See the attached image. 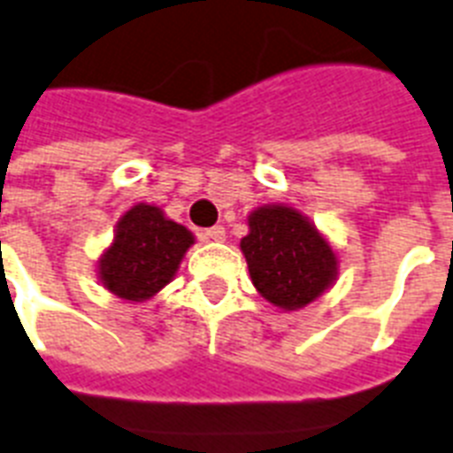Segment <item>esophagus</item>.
I'll return each mask as SVG.
<instances>
[{"mask_svg": "<svg viewBox=\"0 0 453 453\" xmlns=\"http://www.w3.org/2000/svg\"><path fill=\"white\" fill-rule=\"evenodd\" d=\"M201 238H203V241H215V243H222L224 238H226V231H224V226H212V229L201 231Z\"/></svg>", "mask_w": 453, "mask_h": 453, "instance_id": "obj_1", "label": "esophagus"}]
</instances>
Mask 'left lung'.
I'll return each mask as SVG.
<instances>
[{
    "instance_id": "obj_1",
    "label": "left lung",
    "mask_w": 453,
    "mask_h": 453,
    "mask_svg": "<svg viewBox=\"0 0 453 453\" xmlns=\"http://www.w3.org/2000/svg\"><path fill=\"white\" fill-rule=\"evenodd\" d=\"M241 241L257 292L283 311L303 309L332 288L336 252L309 217L289 205H262L248 215Z\"/></svg>"
}]
</instances>
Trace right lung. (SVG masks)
<instances>
[{
	"label": "right lung",
	"mask_w": 453,
	"mask_h": 453,
	"mask_svg": "<svg viewBox=\"0 0 453 453\" xmlns=\"http://www.w3.org/2000/svg\"><path fill=\"white\" fill-rule=\"evenodd\" d=\"M194 234L157 205L137 203L117 224L114 241L97 259V278L111 295L147 302L175 278Z\"/></svg>",
	"instance_id": "1"
}]
</instances>
